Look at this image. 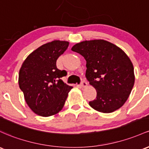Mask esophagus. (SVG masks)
<instances>
[{
    "instance_id": "1",
    "label": "esophagus",
    "mask_w": 149,
    "mask_h": 149,
    "mask_svg": "<svg viewBox=\"0 0 149 149\" xmlns=\"http://www.w3.org/2000/svg\"><path fill=\"white\" fill-rule=\"evenodd\" d=\"M81 86H82L83 88H86L88 86V83L86 81H83L82 82H81Z\"/></svg>"
}]
</instances>
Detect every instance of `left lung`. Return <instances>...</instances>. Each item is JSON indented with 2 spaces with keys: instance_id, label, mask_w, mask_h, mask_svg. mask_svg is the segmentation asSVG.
Instances as JSON below:
<instances>
[{
  "instance_id": "1",
  "label": "left lung",
  "mask_w": 149,
  "mask_h": 149,
  "mask_svg": "<svg viewBox=\"0 0 149 149\" xmlns=\"http://www.w3.org/2000/svg\"><path fill=\"white\" fill-rule=\"evenodd\" d=\"M71 50L86 59V78L97 91L96 99L89 102L90 106L103 113L123 106L135 81L133 63L125 52L104 40L83 41Z\"/></svg>"
}]
</instances>
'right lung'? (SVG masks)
I'll use <instances>...</instances> for the list:
<instances>
[{"label": "right lung", "mask_w": 149, "mask_h": 149, "mask_svg": "<svg viewBox=\"0 0 149 149\" xmlns=\"http://www.w3.org/2000/svg\"><path fill=\"white\" fill-rule=\"evenodd\" d=\"M68 45L67 41L60 40L45 44L29 54L19 69L18 84L26 102L42 117L58 113L73 88L61 79L66 71L56 68L57 59Z\"/></svg>", "instance_id": "right-lung-1"}]
</instances>
